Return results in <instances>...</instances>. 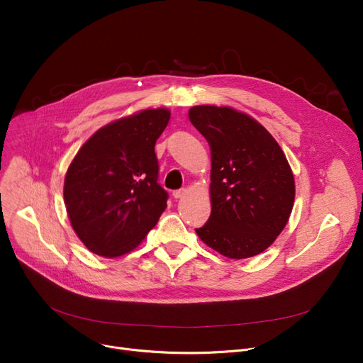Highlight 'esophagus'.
Listing matches in <instances>:
<instances>
[{
    "label": "esophagus",
    "mask_w": 363,
    "mask_h": 363,
    "mask_svg": "<svg viewBox=\"0 0 363 363\" xmlns=\"http://www.w3.org/2000/svg\"><path fill=\"white\" fill-rule=\"evenodd\" d=\"M185 194H186V188L175 189V191H174V197H175V199H182Z\"/></svg>",
    "instance_id": "1"
}]
</instances>
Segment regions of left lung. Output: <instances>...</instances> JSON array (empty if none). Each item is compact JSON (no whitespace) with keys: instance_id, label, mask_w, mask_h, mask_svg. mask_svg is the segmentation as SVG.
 I'll list each match as a JSON object with an SVG mask.
<instances>
[{"instance_id":"left-lung-1","label":"left lung","mask_w":363,"mask_h":363,"mask_svg":"<svg viewBox=\"0 0 363 363\" xmlns=\"http://www.w3.org/2000/svg\"><path fill=\"white\" fill-rule=\"evenodd\" d=\"M188 116L212 152V213L197 235L225 257L260 255L282 233L294 206L287 157L268 129L233 107L194 106Z\"/></svg>"}]
</instances>
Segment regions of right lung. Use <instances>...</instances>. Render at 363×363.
Returning <instances> with one entry per match:
<instances>
[{
    "instance_id": "1",
    "label": "right lung",
    "mask_w": 363,
    "mask_h": 363,
    "mask_svg": "<svg viewBox=\"0 0 363 363\" xmlns=\"http://www.w3.org/2000/svg\"><path fill=\"white\" fill-rule=\"evenodd\" d=\"M169 119L167 108L140 110L100 128L76 152L63 196L73 231L89 252L128 255L164 212L155 144Z\"/></svg>"
}]
</instances>
